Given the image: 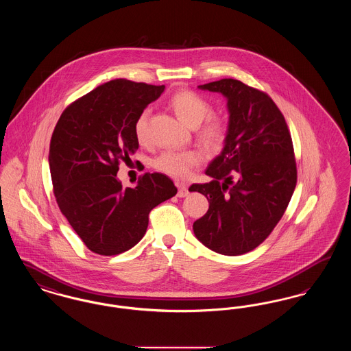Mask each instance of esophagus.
Returning a JSON list of instances; mask_svg holds the SVG:
<instances>
[{
    "mask_svg": "<svg viewBox=\"0 0 351 351\" xmlns=\"http://www.w3.org/2000/svg\"><path fill=\"white\" fill-rule=\"evenodd\" d=\"M176 186H178V189H179V192H178V196H179V197H185V196L188 195L186 184L183 183V182H176Z\"/></svg>",
    "mask_w": 351,
    "mask_h": 351,
    "instance_id": "34e87169",
    "label": "esophagus"
}]
</instances>
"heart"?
Segmentation results:
<instances>
[{"mask_svg":"<svg viewBox=\"0 0 351 351\" xmlns=\"http://www.w3.org/2000/svg\"><path fill=\"white\" fill-rule=\"evenodd\" d=\"M169 105L186 126L197 129V136L204 145L217 149L223 143L226 125L221 118H206L212 108L199 93L193 90H179L169 99ZM149 116L150 110L145 109L134 122V134L139 143H147L149 141ZM204 119L205 123L202 121ZM201 162L202 154L199 150H166L155 158L154 167L173 178H185L191 173L192 168L199 166Z\"/></svg>","mask_w":351,"mask_h":351,"instance_id":"b5f03b06","label":"heart"}]
</instances>
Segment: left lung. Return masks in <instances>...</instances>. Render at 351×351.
Listing matches in <instances>:
<instances>
[{
  "label": "left lung",
  "mask_w": 351,
  "mask_h": 351,
  "mask_svg": "<svg viewBox=\"0 0 351 351\" xmlns=\"http://www.w3.org/2000/svg\"><path fill=\"white\" fill-rule=\"evenodd\" d=\"M199 89L228 100L229 125L223 149L205 171L212 182L189 186L209 202L193 233L218 254L242 255L267 238L293 195L298 171L292 138L267 93L234 79Z\"/></svg>",
  "instance_id": "8db88e82"
}]
</instances>
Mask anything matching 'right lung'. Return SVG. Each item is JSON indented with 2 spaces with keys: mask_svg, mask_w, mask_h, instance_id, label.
Segmentation results:
<instances>
[{
  "mask_svg": "<svg viewBox=\"0 0 351 351\" xmlns=\"http://www.w3.org/2000/svg\"><path fill=\"white\" fill-rule=\"evenodd\" d=\"M165 88L126 79L108 82L72 102L55 126L49 163L56 202L96 254L130 250L146 233L151 209L178 193L159 172H146L125 189L117 178L119 162L130 160L139 147L135 119Z\"/></svg>",
  "mask_w": 351,
  "mask_h": 351,
  "instance_id": "add662e5",
  "label": "right lung"
}]
</instances>
